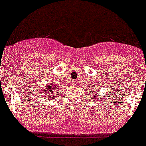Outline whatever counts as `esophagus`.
Wrapping results in <instances>:
<instances>
[{
  "label": "esophagus",
  "instance_id": "esophagus-1",
  "mask_svg": "<svg viewBox=\"0 0 146 146\" xmlns=\"http://www.w3.org/2000/svg\"><path fill=\"white\" fill-rule=\"evenodd\" d=\"M71 83H72V84H73V85H74V86H76V82L75 81V80H72Z\"/></svg>",
  "mask_w": 146,
  "mask_h": 146
}]
</instances>
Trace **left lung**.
<instances>
[{"label":"left lung","instance_id":"8db88e82","mask_svg":"<svg viewBox=\"0 0 146 146\" xmlns=\"http://www.w3.org/2000/svg\"><path fill=\"white\" fill-rule=\"evenodd\" d=\"M93 92H94V91H93ZM98 93H99V92H98ZM96 95H95V96H94V97H93V98H95V99H96ZM90 98H91V97H90ZM92 98H93V97H92Z\"/></svg>","mask_w":146,"mask_h":146}]
</instances>
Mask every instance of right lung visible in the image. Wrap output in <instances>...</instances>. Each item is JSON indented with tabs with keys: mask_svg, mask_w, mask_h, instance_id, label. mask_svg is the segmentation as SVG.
Wrapping results in <instances>:
<instances>
[{
	"mask_svg": "<svg viewBox=\"0 0 146 146\" xmlns=\"http://www.w3.org/2000/svg\"><path fill=\"white\" fill-rule=\"evenodd\" d=\"M46 88H47V91H46V93H49V97H50V99L54 98H55L54 96H56V94H57V90H56V89L58 88V86H54V84L53 83V84H50V85H48V86H47Z\"/></svg>",
	"mask_w": 146,
	"mask_h": 146,
	"instance_id": "obj_1",
	"label": "right lung"
}]
</instances>
